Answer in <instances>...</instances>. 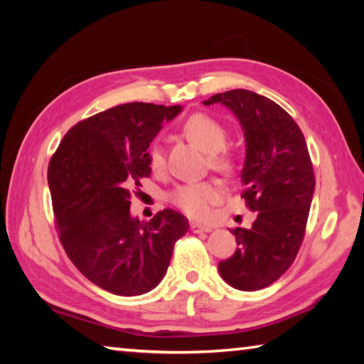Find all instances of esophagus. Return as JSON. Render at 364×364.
Returning a JSON list of instances; mask_svg holds the SVG:
<instances>
[{"label": "esophagus", "mask_w": 364, "mask_h": 364, "mask_svg": "<svg viewBox=\"0 0 364 364\" xmlns=\"http://www.w3.org/2000/svg\"><path fill=\"white\" fill-rule=\"evenodd\" d=\"M191 231L193 232H208V231H212V228L199 225V223H191Z\"/></svg>", "instance_id": "34e87169"}]
</instances>
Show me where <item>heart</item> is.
Listing matches in <instances>:
<instances>
[{
	"label": "heart",
	"mask_w": 364,
	"mask_h": 364,
	"mask_svg": "<svg viewBox=\"0 0 364 364\" xmlns=\"http://www.w3.org/2000/svg\"><path fill=\"white\" fill-rule=\"evenodd\" d=\"M181 130L197 147L208 154H213L210 160L215 168L221 171H230L232 168V159L230 154L220 152L226 146L228 132L218 120L207 114L197 112L189 115L183 122ZM147 164L156 171L164 168L165 157L160 146H151V149L147 151ZM221 199H223V189L213 181L181 184L170 194V200L188 217L196 220L208 218L212 207L218 204Z\"/></svg>",
	"instance_id": "1"
}]
</instances>
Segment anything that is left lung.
<instances>
[{
    "mask_svg": "<svg viewBox=\"0 0 364 364\" xmlns=\"http://www.w3.org/2000/svg\"><path fill=\"white\" fill-rule=\"evenodd\" d=\"M223 104L237 117L245 138L241 171L245 204L257 218L236 228L237 249L218 263L228 284L260 291L291 267L304 241L315 175L304 133L274 101L249 90L213 95L205 106Z\"/></svg>",
    "mask_w": 364,
    "mask_h": 364,
    "instance_id": "8db88e82",
    "label": "left lung"
}]
</instances>
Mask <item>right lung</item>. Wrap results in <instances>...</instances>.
Listing matches in <instances>:
<instances>
[{
  "label": "right lung",
  "mask_w": 364,
  "mask_h": 364,
  "mask_svg": "<svg viewBox=\"0 0 364 364\" xmlns=\"http://www.w3.org/2000/svg\"><path fill=\"white\" fill-rule=\"evenodd\" d=\"M181 106L128 102L72 127L48 167L59 239L93 284L133 297L152 291L167 273L188 218L171 208L139 221L132 189L151 175L147 147Z\"/></svg>",
  "instance_id": "add662e5"
}]
</instances>
